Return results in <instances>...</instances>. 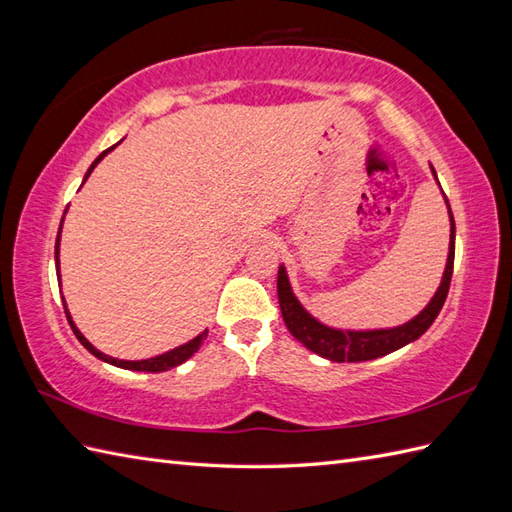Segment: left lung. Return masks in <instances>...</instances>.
<instances>
[{
    "label": "left lung",
    "instance_id": "1",
    "mask_svg": "<svg viewBox=\"0 0 512 512\" xmlns=\"http://www.w3.org/2000/svg\"><path fill=\"white\" fill-rule=\"evenodd\" d=\"M433 176H436V171H433ZM447 206H449V200H447ZM449 217H451V242H449V259H447V268H444L442 284L436 295H433V299L429 301V306L424 308L416 319H411L409 323L398 325V328H391V330H367V332L347 330L345 332V330L328 328V325H323L314 317H310L306 308H303L297 301V297L292 295L286 268L279 266L277 295H279L281 314H284L286 328L290 330V334L314 354L330 358V361H336V363L372 361V358L396 352L398 347L416 341L418 336L427 332L429 325L436 321V317L444 306V299L449 295L453 259H455V222H453L451 206H449Z\"/></svg>",
    "mask_w": 512,
    "mask_h": 512
}]
</instances>
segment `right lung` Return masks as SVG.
I'll return each mask as SVG.
<instances>
[{"mask_svg": "<svg viewBox=\"0 0 512 512\" xmlns=\"http://www.w3.org/2000/svg\"><path fill=\"white\" fill-rule=\"evenodd\" d=\"M114 147H116V145H114ZM114 147L105 149L103 154L92 162V167L88 169V173H85V180L90 178L92 169H94L96 165H99V162H101L107 154H110V151H112ZM85 180H83V182H85ZM61 226H63V220H61ZM59 239H61V228H59V235H57V244H54V259H57V277H59ZM65 317H68V321H70V328H72V332L76 334V339L81 341V345H83L85 350H88L90 354H94L96 358H101V361L110 363V365L123 367V369H134V372H167V369H171V367H178V365H182L184 361H187V358H191L195 352H198V350H200V345H202V341L206 339V330H204L200 336H195L193 341L184 343V345L176 347V350H171V352H165V354L154 356V358H147V361H118V358H112V356H107V354L99 352V350H96V347H94L88 339H85V336L79 332V328H76V325H74V321H72V317H70V312H68V306H65Z\"/></svg>", "mask_w": 512, "mask_h": 512, "instance_id": "obj_1", "label": "right lung"}]
</instances>
